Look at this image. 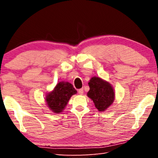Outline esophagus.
I'll return each instance as SVG.
<instances>
[{
    "mask_svg": "<svg viewBox=\"0 0 158 158\" xmlns=\"http://www.w3.org/2000/svg\"><path fill=\"white\" fill-rule=\"evenodd\" d=\"M78 93L79 95H83L84 94V89H80L78 90Z\"/></svg>",
    "mask_w": 158,
    "mask_h": 158,
    "instance_id": "esophagus-1",
    "label": "esophagus"
}]
</instances>
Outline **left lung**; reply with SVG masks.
Segmentation results:
<instances>
[{
  "label": "left lung",
  "instance_id": "8db88e82",
  "mask_svg": "<svg viewBox=\"0 0 158 158\" xmlns=\"http://www.w3.org/2000/svg\"><path fill=\"white\" fill-rule=\"evenodd\" d=\"M90 87L87 95L93 101L95 107L100 111H104L114 100V91L109 83L100 77H93L89 82Z\"/></svg>",
  "mask_w": 158,
  "mask_h": 158
}]
</instances>
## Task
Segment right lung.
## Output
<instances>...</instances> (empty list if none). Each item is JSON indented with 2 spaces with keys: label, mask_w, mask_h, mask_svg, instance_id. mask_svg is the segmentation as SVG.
Returning <instances> with one entry per match:
<instances>
[{
  "label": "right lung",
  "mask_w": 158,
  "mask_h": 158,
  "mask_svg": "<svg viewBox=\"0 0 158 158\" xmlns=\"http://www.w3.org/2000/svg\"><path fill=\"white\" fill-rule=\"evenodd\" d=\"M77 93L73 85L68 82L61 81L56 85L52 92L46 96V102L51 110L60 113L63 110L71 96Z\"/></svg>",
  "instance_id": "right-lung-1"
}]
</instances>
